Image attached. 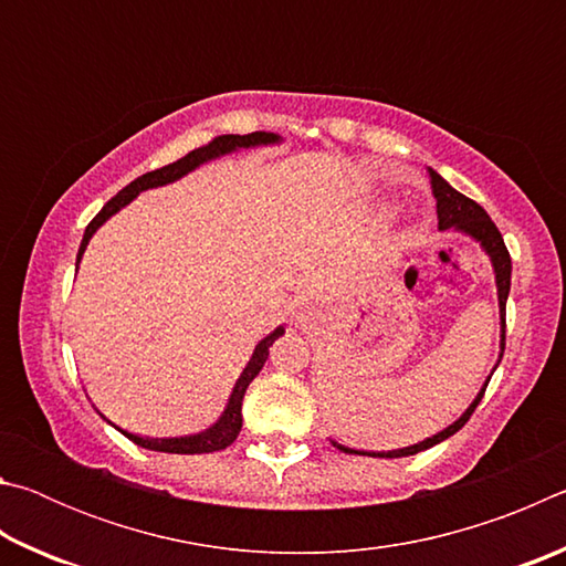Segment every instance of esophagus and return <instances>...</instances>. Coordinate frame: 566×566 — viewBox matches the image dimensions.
Wrapping results in <instances>:
<instances>
[{
	"mask_svg": "<svg viewBox=\"0 0 566 566\" xmlns=\"http://www.w3.org/2000/svg\"><path fill=\"white\" fill-rule=\"evenodd\" d=\"M312 319V310L306 304H294L292 306V322L294 324H306Z\"/></svg>",
	"mask_w": 566,
	"mask_h": 566,
	"instance_id": "esophagus-1",
	"label": "esophagus"
}]
</instances>
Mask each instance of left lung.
<instances>
[{
  "mask_svg": "<svg viewBox=\"0 0 566 566\" xmlns=\"http://www.w3.org/2000/svg\"><path fill=\"white\" fill-rule=\"evenodd\" d=\"M429 177H432V189H434V197H437L439 229H442V232H457V234L469 237V239H472V242L479 244V249H482L486 256H490V264H492V272H494V284H496V302H500V357H496V364L492 367L490 377L484 379V385H482V389L476 391V397L472 399V405H469L462 411V415H459V419L452 421V424L444 427L442 432H437L432 437L421 439V442H417V444H409V447H401V449H387V452H371V449H354V447H347V444H339L337 439L329 437L332 447H337L339 452H344V454L399 459V457H409V454L424 452V449L434 447L439 442H444V439L457 434L459 429L467 424V419L472 417V411L476 409V405L484 397V389H486V385H490L494 369L500 367V361H502V354H504L506 296H510V286H512V260H510V252H506L500 229H496V224L492 222L490 214H486L484 209L474 202V199H469V197L462 195V191H457L442 175H437L434 169H429Z\"/></svg>",
  "mask_w": 566,
  "mask_h": 566,
  "instance_id": "8db88e82",
  "label": "left lung"
}]
</instances>
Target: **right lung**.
<instances>
[{"label": "right lung", "mask_w": 566, "mask_h": 566, "mask_svg": "<svg viewBox=\"0 0 566 566\" xmlns=\"http://www.w3.org/2000/svg\"><path fill=\"white\" fill-rule=\"evenodd\" d=\"M284 137L274 132H252V134H224V137H217L214 142H209L207 147L202 149H195L189 151L187 157H181L177 161H171V165L155 169V171H147V175H142L132 181V185L124 187L117 197H112L107 205L102 207V212L92 219L90 227L84 229V237H82V244H80V252H76V270H80V262L84 256V249H87L90 239L94 237V232L107 222L109 217H114L119 212V209L127 207L132 199H137L142 191L147 189H157V187H167L171 181H179L181 177H187L189 171L199 169L207 161H214L219 157H227V155H234V151H242V149H256V147H274V145H282ZM284 334V327L272 329L266 334L264 339L256 342V347L252 352V357H249L247 367L242 369V375L234 381L232 387V395H229L224 411L219 415L212 424L202 432H195V434H181V437H142V434H134L129 429H122L119 424H114L112 419H107L99 411V417L104 421H109V424L122 432L127 439H132L134 444L151 449V452H167V454H209V452H219V449H227L229 444L234 442L237 434L242 432V401H244V391L249 387V381H252L256 375H260L266 357H270V347L272 344L280 339Z\"/></svg>", "instance_id": "obj_1"}]
</instances>
